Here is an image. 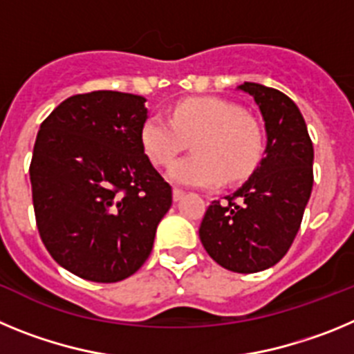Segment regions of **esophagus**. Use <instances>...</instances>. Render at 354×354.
Masks as SVG:
<instances>
[{
	"label": "esophagus",
	"mask_w": 354,
	"mask_h": 354,
	"mask_svg": "<svg viewBox=\"0 0 354 354\" xmlns=\"http://www.w3.org/2000/svg\"><path fill=\"white\" fill-rule=\"evenodd\" d=\"M184 195H186V192H184V189H180V187H174V200H175V202L183 198Z\"/></svg>",
	"instance_id": "1"
}]
</instances>
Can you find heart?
<instances>
[{"label":"heart","instance_id":"obj_1","mask_svg":"<svg viewBox=\"0 0 354 354\" xmlns=\"http://www.w3.org/2000/svg\"><path fill=\"white\" fill-rule=\"evenodd\" d=\"M171 118L150 115L142 126V147L156 167H168L195 138L196 154L179 159L170 179L186 186L212 187L239 180L257 167L262 131L239 104L218 97H192L171 108Z\"/></svg>","mask_w":354,"mask_h":354}]
</instances>
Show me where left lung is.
Masks as SVG:
<instances>
[{
  "label": "left lung",
  "mask_w": 354,
  "mask_h": 354,
  "mask_svg": "<svg viewBox=\"0 0 354 354\" xmlns=\"http://www.w3.org/2000/svg\"><path fill=\"white\" fill-rule=\"evenodd\" d=\"M266 122V156L227 202L212 200L198 234L214 262L234 273H259L289 252L314 184V147L290 97L259 83L239 86Z\"/></svg>",
  "instance_id": "obj_1"
}]
</instances>
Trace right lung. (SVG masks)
<instances>
[{
	"label": "right lung",
	"instance_id": "obj_1",
	"mask_svg": "<svg viewBox=\"0 0 354 354\" xmlns=\"http://www.w3.org/2000/svg\"><path fill=\"white\" fill-rule=\"evenodd\" d=\"M145 97L97 90L56 106L40 124L30 162L44 246L90 282L140 270L171 205V186L142 147Z\"/></svg>",
	"mask_w": 354,
	"mask_h": 354
}]
</instances>
